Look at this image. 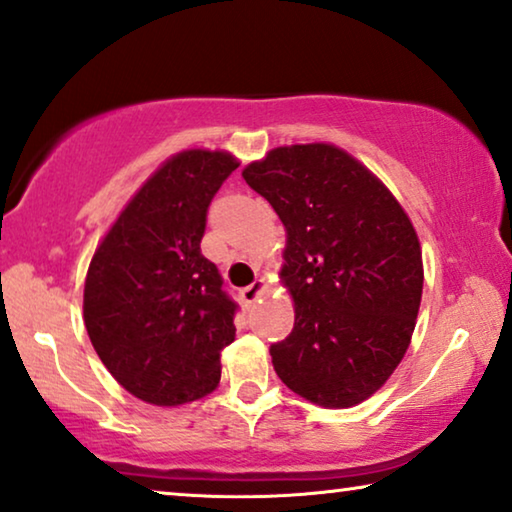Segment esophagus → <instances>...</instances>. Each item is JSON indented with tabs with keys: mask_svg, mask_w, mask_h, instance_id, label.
Segmentation results:
<instances>
[{
	"mask_svg": "<svg viewBox=\"0 0 512 512\" xmlns=\"http://www.w3.org/2000/svg\"><path fill=\"white\" fill-rule=\"evenodd\" d=\"M264 292H266V280H264V278H259V280H255L253 285H250V287L241 289L239 296H241V301L246 303L248 308H250V305H253V303H255V301L259 299V296H262Z\"/></svg>",
	"mask_w": 512,
	"mask_h": 512,
	"instance_id": "34e87169",
	"label": "esophagus"
}]
</instances>
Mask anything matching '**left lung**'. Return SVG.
Masks as SVG:
<instances>
[{"instance_id": "obj_1", "label": "left lung", "mask_w": 512, "mask_h": 512, "mask_svg": "<svg viewBox=\"0 0 512 512\" xmlns=\"http://www.w3.org/2000/svg\"><path fill=\"white\" fill-rule=\"evenodd\" d=\"M241 174L287 234L280 282L294 329L271 345L273 370L319 407L361 404L407 354L421 308V241L407 211L329 142L276 147Z\"/></svg>"}]
</instances>
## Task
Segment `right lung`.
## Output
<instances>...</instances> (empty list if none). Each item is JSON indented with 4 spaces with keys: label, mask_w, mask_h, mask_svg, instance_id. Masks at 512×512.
Listing matches in <instances>:
<instances>
[{
    "label": "right lung",
    "mask_w": 512,
    "mask_h": 512,
    "mask_svg": "<svg viewBox=\"0 0 512 512\" xmlns=\"http://www.w3.org/2000/svg\"><path fill=\"white\" fill-rule=\"evenodd\" d=\"M239 167L230 151L165 160L98 243L85 280V326L110 375L142 402L179 407L216 391L236 305L202 255L207 209Z\"/></svg>",
    "instance_id": "1"
}]
</instances>
